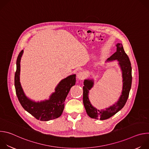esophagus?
I'll return each instance as SVG.
<instances>
[{"instance_id":"obj_1","label":"esophagus","mask_w":149,"mask_h":149,"mask_svg":"<svg viewBox=\"0 0 149 149\" xmlns=\"http://www.w3.org/2000/svg\"><path fill=\"white\" fill-rule=\"evenodd\" d=\"M86 77V75L82 72H79L77 74V78L79 79V80H82Z\"/></svg>"}]
</instances>
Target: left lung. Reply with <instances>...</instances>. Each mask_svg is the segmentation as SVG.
<instances>
[{
    "mask_svg": "<svg viewBox=\"0 0 149 149\" xmlns=\"http://www.w3.org/2000/svg\"><path fill=\"white\" fill-rule=\"evenodd\" d=\"M117 51L106 61V62L117 61L121 69L123 78V87L121 94L118 101L110 107L104 109L98 110L94 107L89 100L90 90L94 87V80L93 78L84 79L83 87V103L88 116L93 118L104 120L108 119L116 114L123 109L128 99L132 87V66L129 56L125 52L121 44L116 45Z\"/></svg>",
    "mask_w": 149,
    "mask_h": 149,
    "instance_id": "left-lung-1",
    "label": "left lung"
}]
</instances>
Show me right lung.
<instances>
[{
	"mask_svg": "<svg viewBox=\"0 0 149 149\" xmlns=\"http://www.w3.org/2000/svg\"><path fill=\"white\" fill-rule=\"evenodd\" d=\"M24 54L21 51L16 61V71L15 74V87L16 95L22 107L38 120L49 121L58 118L64 109V102L71 88L75 84L76 75H71L62 79L55 88V92L49 99L35 101L25 94L20 82V59Z\"/></svg>",
	"mask_w": 149,
	"mask_h": 149,
	"instance_id": "1",
	"label": "right lung"
}]
</instances>
